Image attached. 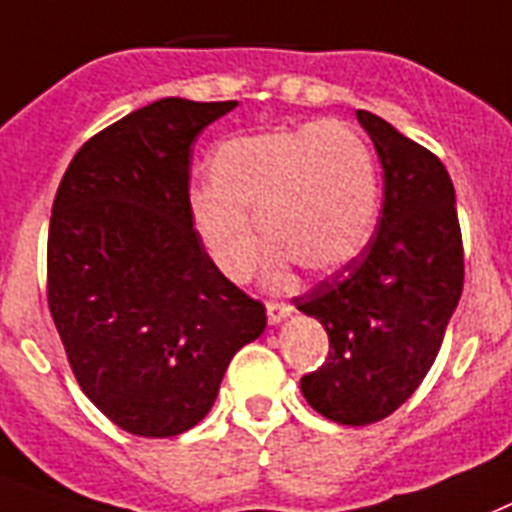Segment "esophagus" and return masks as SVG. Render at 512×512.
<instances>
[{
  "label": "esophagus",
  "mask_w": 512,
  "mask_h": 512,
  "mask_svg": "<svg viewBox=\"0 0 512 512\" xmlns=\"http://www.w3.org/2000/svg\"><path fill=\"white\" fill-rule=\"evenodd\" d=\"M265 310H268V323H273V326H276V323H281L284 318H289V315H292L294 307L286 305V302H268V305H265Z\"/></svg>",
  "instance_id": "esophagus-1"
}]
</instances>
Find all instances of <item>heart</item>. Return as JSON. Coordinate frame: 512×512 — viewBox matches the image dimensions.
<instances>
[{
    "mask_svg": "<svg viewBox=\"0 0 512 512\" xmlns=\"http://www.w3.org/2000/svg\"><path fill=\"white\" fill-rule=\"evenodd\" d=\"M207 170L213 189L194 194L191 218L231 281L257 268L258 225L273 244V281L284 278L289 263L334 273L376 231V160L368 141L339 120L223 141ZM249 214L258 218L256 227Z\"/></svg>",
    "mask_w": 512,
    "mask_h": 512,
    "instance_id": "obj_1",
    "label": "heart"
}]
</instances>
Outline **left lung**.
I'll return each mask as SVG.
<instances>
[{"label":"left lung","instance_id":"8db88e82","mask_svg":"<svg viewBox=\"0 0 512 512\" xmlns=\"http://www.w3.org/2000/svg\"><path fill=\"white\" fill-rule=\"evenodd\" d=\"M384 168V207L368 247L294 299L328 334V357L299 386L344 426L392 415L421 386L463 294V236L442 160L373 112L357 110Z\"/></svg>","mask_w":512,"mask_h":512}]
</instances>
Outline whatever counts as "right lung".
Returning <instances> with one entry per match:
<instances>
[{
  "mask_svg": "<svg viewBox=\"0 0 512 512\" xmlns=\"http://www.w3.org/2000/svg\"><path fill=\"white\" fill-rule=\"evenodd\" d=\"M236 105L134 110L78 149L54 197L49 313L83 394L128 434L197 426L265 331L263 302L220 273L191 218V144Z\"/></svg>",
  "mask_w": 512,
  "mask_h": 512,
  "instance_id": "1",
  "label": "right lung"
}]
</instances>
